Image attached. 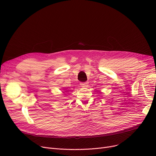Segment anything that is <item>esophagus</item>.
<instances>
[{"label":"esophagus","mask_w":156,"mask_h":156,"mask_svg":"<svg viewBox=\"0 0 156 156\" xmlns=\"http://www.w3.org/2000/svg\"><path fill=\"white\" fill-rule=\"evenodd\" d=\"M80 84H81V85L82 87H87L88 86V83L87 82H85V83H80Z\"/></svg>","instance_id":"34e87169"}]
</instances>
